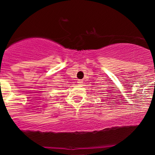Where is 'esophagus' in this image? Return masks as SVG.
<instances>
[{
  "instance_id": "esophagus-1",
  "label": "esophagus",
  "mask_w": 155,
  "mask_h": 155,
  "mask_svg": "<svg viewBox=\"0 0 155 155\" xmlns=\"http://www.w3.org/2000/svg\"><path fill=\"white\" fill-rule=\"evenodd\" d=\"M77 83L79 84V85H81L83 84V81L81 80V79H78L77 80Z\"/></svg>"
}]
</instances>
